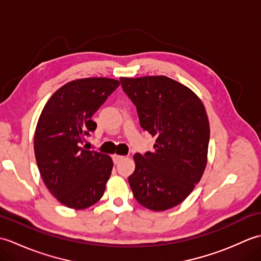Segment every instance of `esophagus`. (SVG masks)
<instances>
[{"instance_id": "obj_1", "label": "esophagus", "mask_w": 261, "mask_h": 261, "mask_svg": "<svg viewBox=\"0 0 261 261\" xmlns=\"http://www.w3.org/2000/svg\"><path fill=\"white\" fill-rule=\"evenodd\" d=\"M122 159H124V156H120V154H113L114 164H118L119 162H121Z\"/></svg>"}]
</instances>
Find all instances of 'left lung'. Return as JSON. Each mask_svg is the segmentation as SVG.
<instances>
[{
  "label": "left lung",
  "instance_id": "8db88e82",
  "mask_svg": "<svg viewBox=\"0 0 261 261\" xmlns=\"http://www.w3.org/2000/svg\"><path fill=\"white\" fill-rule=\"evenodd\" d=\"M140 125L156 137L154 150L134 156L129 184L136 199L152 211L180 204L201 180L207 164L208 118L191 88L167 76L121 77Z\"/></svg>",
  "mask_w": 261,
  "mask_h": 261
}]
</instances>
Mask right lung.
<instances>
[{"label": "right lung", "instance_id": "1", "mask_svg": "<svg viewBox=\"0 0 261 261\" xmlns=\"http://www.w3.org/2000/svg\"><path fill=\"white\" fill-rule=\"evenodd\" d=\"M119 85L107 77L71 81L53 94L39 116L33 141L38 168L49 192L69 208H87L103 196L112 158L86 150L82 142L96 129L93 114Z\"/></svg>", "mask_w": 261, "mask_h": 261}]
</instances>
